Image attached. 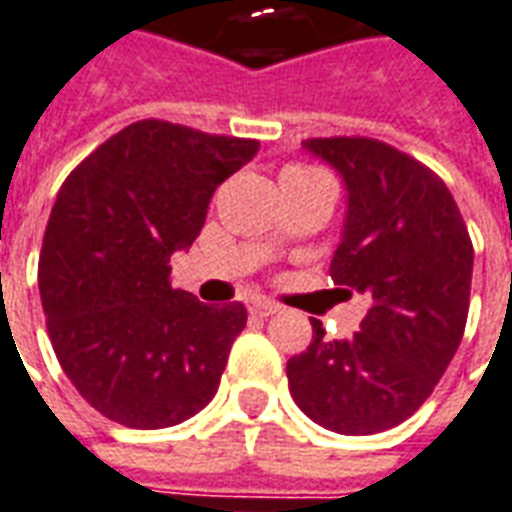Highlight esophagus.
<instances>
[{
  "instance_id": "obj_1",
  "label": "esophagus",
  "mask_w": 512,
  "mask_h": 512,
  "mask_svg": "<svg viewBox=\"0 0 512 512\" xmlns=\"http://www.w3.org/2000/svg\"><path fill=\"white\" fill-rule=\"evenodd\" d=\"M248 310H251L253 315H261V318H267V315L278 313L280 305H278V302H272V299L256 297V299H251V302H248Z\"/></svg>"
}]
</instances>
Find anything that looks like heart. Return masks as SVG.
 Segmentation results:
<instances>
[{
    "mask_svg": "<svg viewBox=\"0 0 512 512\" xmlns=\"http://www.w3.org/2000/svg\"><path fill=\"white\" fill-rule=\"evenodd\" d=\"M291 169H305V167H291Z\"/></svg>",
    "mask_w": 512,
    "mask_h": 512,
    "instance_id": "b5f03b06",
    "label": "heart"
}]
</instances>
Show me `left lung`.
I'll use <instances>...</instances> for the list:
<instances>
[{
	"instance_id": "8db88e82",
	"label": "left lung",
	"mask_w": 512,
	"mask_h": 512,
	"mask_svg": "<svg viewBox=\"0 0 512 512\" xmlns=\"http://www.w3.org/2000/svg\"><path fill=\"white\" fill-rule=\"evenodd\" d=\"M348 191L332 280L372 299L351 340L313 343L288 359L291 397L337 434L402 424L432 394L459 348L472 283V240L451 191L413 156L370 137H313Z\"/></svg>"
}]
</instances>
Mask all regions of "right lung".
I'll list each match as a JSON object with an SVG mask.
<instances>
[{"instance_id": "add662e5", "label": "right lung", "mask_w": 512, "mask_h": 512, "mask_svg": "<svg viewBox=\"0 0 512 512\" xmlns=\"http://www.w3.org/2000/svg\"><path fill=\"white\" fill-rule=\"evenodd\" d=\"M256 151L148 118L64 180L42 237V310L61 370L115 424L164 429L215 397L248 313L172 288L169 256L191 248L215 188Z\"/></svg>"}]
</instances>
